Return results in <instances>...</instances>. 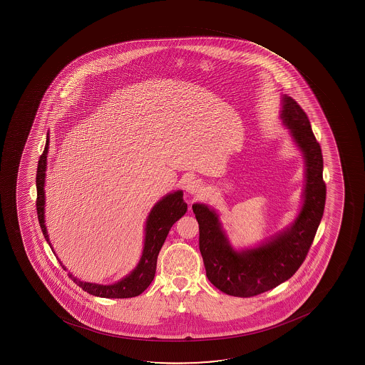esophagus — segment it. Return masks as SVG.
Returning <instances> with one entry per match:
<instances>
[{"mask_svg": "<svg viewBox=\"0 0 365 365\" xmlns=\"http://www.w3.org/2000/svg\"><path fill=\"white\" fill-rule=\"evenodd\" d=\"M185 189H186V192H189L190 195H197L198 196L203 191V185L198 181L191 180L186 184Z\"/></svg>", "mask_w": 365, "mask_h": 365, "instance_id": "esophagus-1", "label": "esophagus"}]
</instances>
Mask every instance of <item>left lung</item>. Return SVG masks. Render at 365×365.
Instances as JSON below:
<instances>
[{"label":"left lung","mask_w":365,"mask_h":365,"mask_svg":"<svg viewBox=\"0 0 365 365\" xmlns=\"http://www.w3.org/2000/svg\"><path fill=\"white\" fill-rule=\"evenodd\" d=\"M281 119L306 162L303 205L291 227L258 247L235 251L222 231L218 214L205 205H192L207 277L217 289L235 297L257 296L289 280L306 259L323 218L327 198L323 155L309 119L301 106L286 95Z\"/></svg>","instance_id":"obj_1"}]
</instances>
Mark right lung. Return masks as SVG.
<instances>
[{"instance_id": "right-lung-1", "label": "right lung", "mask_w": 365, "mask_h": 365, "mask_svg": "<svg viewBox=\"0 0 365 365\" xmlns=\"http://www.w3.org/2000/svg\"><path fill=\"white\" fill-rule=\"evenodd\" d=\"M48 143H50V138L47 134L45 150L40 155L38 170H36V191H38L36 212H38V222H40L42 234H43L45 240L51 246L46 227H45V215H43L45 214L43 213V210H45V190H43V186H45V175H46L45 172H46ZM186 210H187V205L185 203L184 198H182V191L169 193L167 196H164L160 202L155 203V207L152 208L151 213L147 218L146 227H145L146 232H145V242H143L141 259L136 265V268L129 275L123 277L122 280L118 281L113 285H98V284L84 282V281H80L79 279L73 277L71 272L68 274V277H71L76 285L84 289L85 292L97 296V297L130 298L136 297L138 294H143L155 277L158 253H160V248L163 246L164 241L167 239L168 232L170 230V227L174 225V222H178L186 213ZM51 250L53 252L52 246H51ZM61 265H62V263H61ZM62 268L67 270L63 265H62Z\"/></svg>"}]
</instances>
